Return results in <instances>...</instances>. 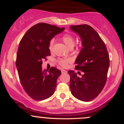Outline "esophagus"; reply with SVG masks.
<instances>
[{
    "label": "esophagus",
    "instance_id": "34e87169",
    "mask_svg": "<svg viewBox=\"0 0 124 124\" xmlns=\"http://www.w3.org/2000/svg\"><path fill=\"white\" fill-rule=\"evenodd\" d=\"M61 72H62V74H65L67 73V71L65 70H63V69H62V70H61Z\"/></svg>",
    "mask_w": 124,
    "mask_h": 124
}]
</instances>
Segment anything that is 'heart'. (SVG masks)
<instances>
[{"label": "heart", "mask_w": 124, "mask_h": 124, "mask_svg": "<svg viewBox=\"0 0 124 124\" xmlns=\"http://www.w3.org/2000/svg\"><path fill=\"white\" fill-rule=\"evenodd\" d=\"M61 40L63 41V43L69 48L73 47L74 44H75V38H74L73 35L70 34H65L62 35V37H61ZM53 44V41L51 40L49 41V44H48V48L50 51H52ZM57 62L60 66L63 67V68H66L68 66V63L72 62V59L69 58H60V59H58Z\"/></svg>", "instance_id": "b5f03b06"}]
</instances>
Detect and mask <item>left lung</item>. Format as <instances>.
Masks as SVG:
<instances>
[{"label": "left lung", "mask_w": 124, "mask_h": 124, "mask_svg": "<svg viewBox=\"0 0 124 124\" xmlns=\"http://www.w3.org/2000/svg\"><path fill=\"white\" fill-rule=\"evenodd\" d=\"M70 28L80 37L83 48L75 61V69L84 72L82 78L73 70L70 75L72 95L83 101H90L101 93L107 81L109 65V54L99 34L87 24L71 25Z\"/></svg>", "instance_id": "1"}]
</instances>
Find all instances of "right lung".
I'll return each instance as SVG.
<instances>
[{"instance_id":"1","label":"right lung","mask_w":124,"mask_h":124,"mask_svg":"<svg viewBox=\"0 0 124 124\" xmlns=\"http://www.w3.org/2000/svg\"><path fill=\"white\" fill-rule=\"evenodd\" d=\"M64 29L41 23L30 28L20 42L16 62L19 79L26 93L35 100L48 99L55 92L61 70L55 67L43 70L41 65L51 55L49 41Z\"/></svg>"}]
</instances>
